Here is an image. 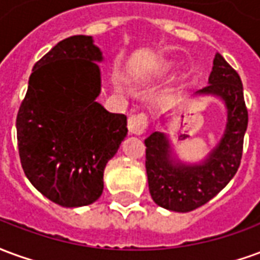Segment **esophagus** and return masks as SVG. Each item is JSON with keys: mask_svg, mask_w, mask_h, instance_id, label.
<instances>
[{"mask_svg": "<svg viewBox=\"0 0 260 260\" xmlns=\"http://www.w3.org/2000/svg\"><path fill=\"white\" fill-rule=\"evenodd\" d=\"M147 126V117L146 114L139 113L134 114L128 118V129L134 135H142Z\"/></svg>", "mask_w": 260, "mask_h": 260, "instance_id": "esophagus-1", "label": "esophagus"}]
</instances>
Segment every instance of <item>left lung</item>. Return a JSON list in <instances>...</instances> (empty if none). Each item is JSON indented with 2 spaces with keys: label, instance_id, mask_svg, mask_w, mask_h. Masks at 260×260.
I'll use <instances>...</instances> for the list:
<instances>
[{
  "label": "left lung",
  "instance_id": "left-lung-1",
  "mask_svg": "<svg viewBox=\"0 0 260 260\" xmlns=\"http://www.w3.org/2000/svg\"><path fill=\"white\" fill-rule=\"evenodd\" d=\"M195 94L220 97L227 107V124L223 138L202 163H175L169 138L153 132L145 139L149 191L158 206L186 213L203 206L217 195L234 177L241 164L244 135L248 126V110L240 75L216 54L209 85Z\"/></svg>",
  "mask_w": 260,
  "mask_h": 260
}]
</instances>
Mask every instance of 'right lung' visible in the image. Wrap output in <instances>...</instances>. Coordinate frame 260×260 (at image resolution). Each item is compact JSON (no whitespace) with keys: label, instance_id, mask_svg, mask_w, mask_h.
I'll return each mask as SVG.
<instances>
[{"label":"right lung","instance_id":"1","mask_svg":"<svg viewBox=\"0 0 260 260\" xmlns=\"http://www.w3.org/2000/svg\"><path fill=\"white\" fill-rule=\"evenodd\" d=\"M100 61L91 36L59 42L33 67L16 117L26 177L61 206H86L100 198L106 164L128 132L124 114L96 102Z\"/></svg>","mask_w":260,"mask_h":260}]
</instances>
